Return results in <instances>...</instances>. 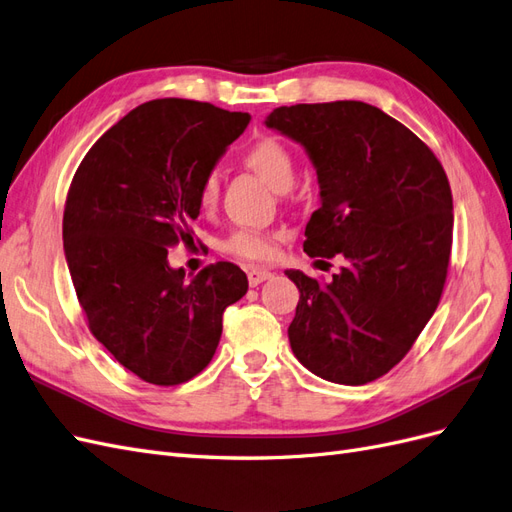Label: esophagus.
I'll list each match as a JSON object with an SVG mask.
<instances>
[{"label":"esophagus","mask_w":512,"mask_h":512,"mask_svg":"<svg viewBox=\"0 0 512 512\" xmlns=\"http://www.w3.org/2000/svg\"><path fill=\"white\" fill-rule=\"evenodd\" d=\"M271 275L273 273L267 271V269H250V271H247V282H250V286L254 288V286H260L262 282H267Z\"/></svg>","instance_id":"34e87169"}]
</instances>
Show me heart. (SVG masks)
Masks as SVG:
<instances>
[{"label": "heart", "mask_w": 512, "mask_h": 512, "mask_svg": "<svg viewBox=\"0 0 512 512\" xmlns=\"http://www.w3.org/2000/svg\"><path fill=\"white\" fill-rule=\"evenodd\" d=\"M243 162L247 168L265 181L275 192H286L294 181V156L290 149L275 141V138H260L250 149L245 151ZM220 179L218 173H209L200 181L198 188V205L211 209L218 203ZM277 235L260 230H239L226 241V252L245 260H267L275 252Z\"/></svg>", "instance_id": "obj_1"}]
</instances>
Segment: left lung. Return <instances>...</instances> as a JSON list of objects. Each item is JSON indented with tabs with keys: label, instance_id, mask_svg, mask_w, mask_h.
<instances>
[{
	"label": "left lung",
	"instance_id": "1",
	"mask_svg": "<svg viewBox=\"0 0 512 512\" xmlns=\"http://www.w3.org/2000/svg\"><path fill=\"white\" fill-rule=\"evenodd\" d=\"M265 126L299 143L316 168L320 209L303 250L346 258L329 284L286 271L301 292L290 348L322 380L367 384L404 359L440 303L451 185L421 138L365 102L280 106Z\"/></svg>",
	"mask_w": 512,
	"mask_h": 512
}]
</instances>
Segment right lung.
<instances>
[{"label": "right lung", "mask_w": 512, "mask_h": 512, "mask_svg": "<svg viewBox=\"0 0 512 512\" xmlns=\"http://www.w3.org/2000/svg\"><path fill=\"white\" fill-rule=\"evenodd\" d=\"M209 102L136 106L87 151L64 211V252L89 331L141 380L175 386L213 359L245 273L218 262L185 282L168 247L192 239L198 188L250 123Z\"/></svg>", "instance_id": "right-lung-1"}]
</instances>
